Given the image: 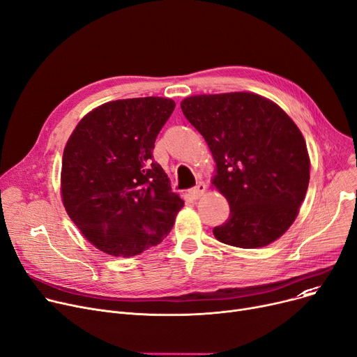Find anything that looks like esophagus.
Here are the masks:
<instances>
[{
    "instance_id": "obj_1",
    "label": "esophagus",
    "mask_w": 357,
    "mask_h": 357,
    "mask_svg": "<svg viewBox=\"0 0 357 357\" xmlns=\"http://www.w3.org/2000/svg\"><path fill=\"white\" fill-rule=\"evenodd\" d=\"M205 190H207V186H205L204 182H199L197 186H194L192 190L188 191V195L192 198V199H198L202 197V194L205 192Z\"/></svg>"
}]
</instances>
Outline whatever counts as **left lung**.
<instances>
[{
	"label": "left lung",
	"instance_id": "8db88e82",
	"mask_svg": "<svg viewBox=\"0 0 357 357\" xmlns=\"http://www.w3.org/2000/svg\"><path fill=\"white\" fill-rule=\"evenodd\" d=\"M181 108L207 142L215 162L211 183L230 205L215 238L257 249L284 236L310 182L307 144L292 119L253 92L192 96Z\"/></svg>",
	"mask_w": 357,
	"mask_h": 357
}]
</instances>
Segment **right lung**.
<instances>
[{
  "mask_svg": "<svg viewBox=\"0 0 357 357\" xmlns=\"http://www.w3.org/2000/svg\"><path fill=\"white\" fill-rule=\"evenodd\" d=\"M174 108L175 101L162 97L109 101L89 111L66 142L63 207L107 255L130 257L159 245L183 207L152 156Z\"/></svg>",
  "mask_w": 357,
  "mask_h": 357,
  "instance_id": "right-lung-1",
  "label": "right lung"
}]
</instances>
